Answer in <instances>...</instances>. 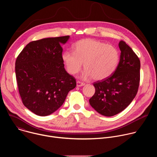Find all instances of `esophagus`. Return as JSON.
<instances>
[{
	"label": "esophagus",
	"instance_id": "34e87169",
	"mask_svg": "<svg viewBox=\"0 0 157 157\" xmlns=\"http://www.w3.org/2000/svg\"><path fill=\"white\" fill-rule=\"evenodd\" d=\"M84 84H85L84 82H81V81H78L77 82H76V86H77V87H81V86H84Z\"/></svg>",
	"mask_w": 157,
	"mask_h": 157
}]
</instances>
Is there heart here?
<instances>
[{"label":"heart","mask_w":157,"mask_h":157,"mask_svg":"<svg viewBox=\"0 0 157 157\" xmlns=\"http://www.w3.org/2000/svg\"><path fill=\"white\" fill-rule=\"evenodd\" d=\"M62 59L70 75L80 71L84 63V77L91 76L94 80H101L115 71L119 53L116 47L110 44L94 39H83L75 44L74 52L65 51Z\"/></svg>","instance_id":"obj_1"}]
</instances>
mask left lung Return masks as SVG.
<instances>
[{
    "mask_svg": "<svg viewBox=\"0 0 157 157\" xmlns=\"http://www.w3.org/2000/svg\"><path fill=\"white\" fill-rule=\"evenodd\" d=\"M116 69L107 78L93 83L95 93L89 104L98 113L110 117L124 110L135 98L139 86L140 61L132 49L121 40Z\"/></svg>",
    "mask_w": 157,
    "mask_h": 157,
    "instance_id": "left-lung-1",
    "label": "left lung"
}]
</instances>
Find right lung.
<instances>
[{"instance_id":"1","label":"right lung","mask_w":157,"mask_h":157,"mask_svg":"<svg viewBox=\"0 0 157 157\" xmlns=\"http://www.w3.org/2000/svg\"><path fill=\"white\" fill-rule=\"evenodd\" d=\"M70 36L43 38L30 42L15 61L18 91L24 105L37 116L53 113L64 103L76 79L67 73L61 44Z\"/></svg>"}]
</instances>
